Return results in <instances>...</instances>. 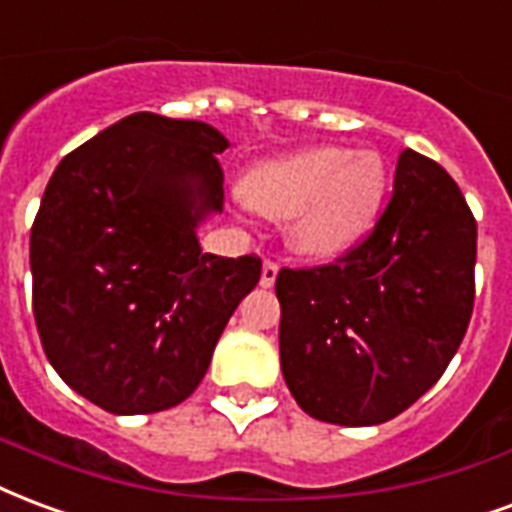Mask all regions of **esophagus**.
<instances>
[{"instance_id": "esophagus-1", "label": "esophagus", "mask_w": 512, "mask_h": 512, "mask_svg": "<svg viewBox=\"0 0 512 512\" xmlns=\"http://www.w3.org/2000/svg\"><path fill=\"white\" fill-rule=\"evenodd\" d=\"M276 274H279V266H276L274 260H266V263H263V274H260V285L274 287Z\"/></svg>"}]
</instances>
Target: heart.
Instances as JSON below:
<instances>
[{
    "mask_svg": "<svg viewBox=\"0 0 512 512\" xmlns=\"http://www.w3.org/2000/svg\"><path fill=\"white\" fill-rule=\"evenodd\" d=\"M391 170L377 151L317 146L266 160L246 173L241 195L271 219H290L295 252L339 257L380 217Z\"/></svg>",
    "mask_w": 512,
    "mask_h": 512,
    "instance_id": "obj_1",
    "label": "heart"
}]
</instances>
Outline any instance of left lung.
<instances>
[{"label": "left lung", "instance_id": "1", "mask_svg": "<svg viewBox=\"0 0 512 512\" xmlns=\"http://www.w3.org/2000/svg\"><path fill=\"white\" fill-rule=\"evenodd\" d=\"M478 222L448 170L404 149L391 203L331 266L282 268L279 358L298 407L336 426L396 418L448 369L475 304Z\"/></svg>", "mask_w": 512, "mask_h": 512}]
</instances>
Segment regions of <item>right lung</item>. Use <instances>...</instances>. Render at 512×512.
Masks as SVG:
<instances>
[{
	"instance_id": "add662e5",
	"label": "right lung",
	"mask_w": 512,
	"mask_h": 512,
	"mask_svg": "<svg viewBox=\"0 0 512 512\" xmlns=\"http://www.w3.org/2000/svg\"><path fill=\"white\" fill-rule=\"evenodd\" d=\"M227 146L206 121L132 113L70 151L45 187L29 241L34 323L56 374L113 415L187 399L260 279V257L198 241L222 214Z\"/></svg>"
}]
</instances>
